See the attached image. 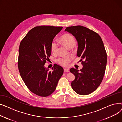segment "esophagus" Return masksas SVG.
<instances>
[{
	"label": "esophagus",
	"instance_id": "esophagus-1",
	"mask_svg": "<svg viewBox=\"0 0 122 122\" xmlns=\"http://www.w3.org/2000/svg\"><path fill=\"white\" fill-rule=\"evenodd\" d=\"M64 72H69V69H66V68H65L64 69Z\"/></svg>",
	"mask_w": 122,
	"mask_h": 122
}]
</instances>
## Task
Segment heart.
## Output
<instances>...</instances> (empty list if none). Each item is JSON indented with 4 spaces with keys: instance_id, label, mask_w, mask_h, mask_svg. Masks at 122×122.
I'll list each match as a JSON object with an SVG mask.
<instances>
[{
    "instance_id": "heart-1",
    "label": "heart",
    "mask_w": 122,
    "mask_h": 122,
    "mask_svg": "<svg viewBox=\"0 0 122 122\" xmlns=\"http://www.w3.org/2000/svg\"><path fill=\"white\" fill-rule=\"evenodd\" d=\"M60 41L63 44H64L65 46L70 48H73L75 46L76 43L75 37L73 35L69 34H65L62 36L60 37ZM58 42L55 40H53L50 45L51 52L54 54L56 53L58 49ZM72 56L71 55L61 56L58 58L56 60V62L58 64L63 66H67L69 63L72 61Z\"/></svg>"
}]
</instances>
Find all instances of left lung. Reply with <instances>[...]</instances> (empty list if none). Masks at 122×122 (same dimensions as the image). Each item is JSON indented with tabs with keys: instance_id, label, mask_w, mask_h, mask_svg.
<instances>
[{
	"instance_id": "left-lung-1",
	"label": "left lung",
	"mask_w": 122,
	"mask_h": 122,
	"mask_svg": "<svg viewBox=\"0 0 122 122\" xmlns=\"http://www.w3.org/2000/svg\"><path fill=\"white\" fill-rule=\"evenodd\" d=\"M65 31L72 34L78 43L77 56L83 68L70 69L75 76L72 82L73 90L80 95L93 92L103 80L107 63V54L100 36L86 27L76 25L69 27Z\"/></svg>"
}]
</instances>
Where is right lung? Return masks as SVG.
<instances>
[{"instance_id":"1","label":"right lung","mask_w":122,"mask_h":122,"mask_svg":"<svg viewBox=\"0 0 122 122\" xmlns=\"http://www.w3.org/2000/svg\"><path fill=\"white\" fill-rule=\"evenodd\" d=\"M62 27L41 25L31 29L21 41L18 66L21 78L29 90L46 97L55 91L64 72L54 64L52 71L44 67L51 54V43Z\"/></svg>"}]
</instances>
